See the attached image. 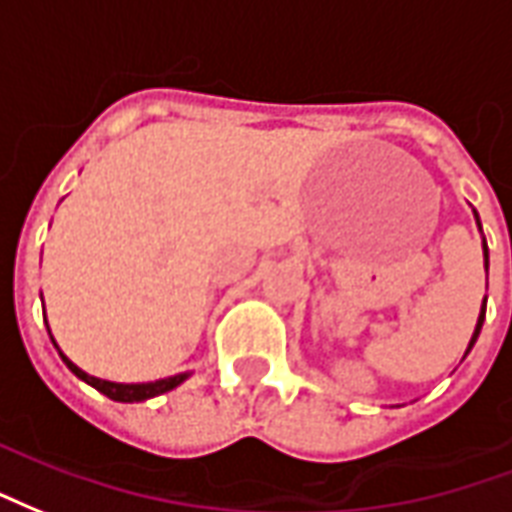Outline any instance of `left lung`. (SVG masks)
I'll use <instances>...</instances> for the list:
<instances>
[{"label": "left lung", "mask_w": 512, "mask_h": 512, "mask_svg": "<svg viewBox=\"0 0 512 512\" xmlns=\"http://www.w3.org/2000/svg\"><path fill=\"white\" fill-rule=\"evenodd\" d=\"M472 212H475V210H472ZM475 223H477V229H480V234H483V226H480V215H477V212H475ZM483 267H486V281H488V245H486V237H483ZM486 300H488V297H483V305H480V316H477V324H475V333H472V338H469V346H466L464 357L472 352V346H475L477 335H480V327H483V319H486Z\"/></svg>", "instance_id": "1"}]
</instances>
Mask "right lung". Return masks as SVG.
Segmentation results:
<instances>
[{
    "label": "right lung",
    "instance_id": "add662e5",
    "mask_svg": "<svg viewBox=\"0 0 512 512\" xmlns=\"http://www.w3.org/2000/svg\"><path fill=\"white\" fill-rule=\"evenodd\" d=\"M43 316H46V311H43ZM48 335H51V330H48ZM51 341H54V335H51ZM54 346H57V341H54ZM59 357H62V363L73 371V374L81 379V382H87L89 387H95L98 393L108 395L111 401H119V404H136V401H147V398H155V395H163L169 393V390H174V387H179V384L185 382L190 376V371H185V374H174V376H166V379H155V382H136V384H125V382H108V379H98V376L87 374V371H81L70 357H67L62 349L57 346Z\"/></svg>",
    "mask_w": 512,
    "mask_h": 512
}]
</instances>
